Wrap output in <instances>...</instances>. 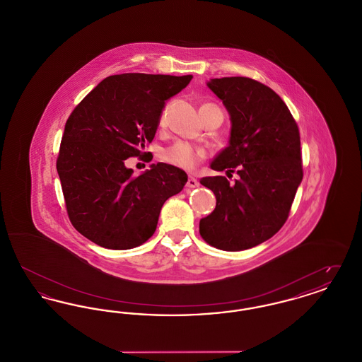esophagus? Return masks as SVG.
I'll use <instances>...</instances> for the list:
<instances>
[{
  "label": "esophagus",
  "mask_w": 362,
  "mask_h": 362,
  "mask_svg": "<svg viewBox=\"0 0 362 362\" xmlns=\"http://www.w3.org/2000/svg\"><path fill=\"white\" fill-rule=\"evenodd\" d=\"M198 185H199L198 180H197L195 177H191V176H189V180H187V183H186V187H187V189H195V187H198Z\"/></svg>",
  "instance_id": "1"
}]
</instances>
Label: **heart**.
I'll list each match as a JSON object with an SVG mask.
<instances>
[{"label": "heart", "mask_w": 362, "mask_h": 362, "mask_svg": "<svg viewBox=\"0 0 362 362\" xmlns=\"http://www.w3.org/2000/svg\"><path fill=\"white\" fill-rule=\"evenodd\" d=\"M204 105H213V104H204ZM204 156L205 152L202 149L194 148L185 142H177L163 153V158L179 168L192 170L204 158Z\"/></svg>", "instance_id": "obj_1"}]
</instances>
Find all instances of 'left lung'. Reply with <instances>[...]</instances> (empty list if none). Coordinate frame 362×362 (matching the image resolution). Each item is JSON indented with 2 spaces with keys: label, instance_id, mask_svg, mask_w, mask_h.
<instances>
[{
  "label": "left lung",
  "instance_id": "1",
  "mask_svg": "<svg viewBox=\"0 0 362 362\" xmlns=\"http://www.w3.org/2000/svg\"><path fill=\"white\" fill-rule=\"evenodd\" d=\"M230 118L229 145L210 168L236 173L202 177L216 209L199 221V233L223 251H243L273 238L285 224L303 180L297 123L276 92L247 77L207 81Z\"/></svg>",
  "mask_w": 362,
  "mask_h": 362
}]
</instances>
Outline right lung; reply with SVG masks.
<instances>
[{"label":"right lung","instance_id":"right-lung-1","mask_svg":"<svg viewBox=\"0 0 362 362\" xmlns=\"http://www.w3.org/2000/svg\"><path fill=\"white\" fill-rule=\"evenodd\" d=\"M191 78L110 76L70 114L57 171L70 221L86 239L110 250H130L155 233L161 207L183 189L187 173L157 163L134 176L124 160L141 157L155 138L164 104Z\"/></svg>","mask_w":362,"mask_h":362}]
</instances>
